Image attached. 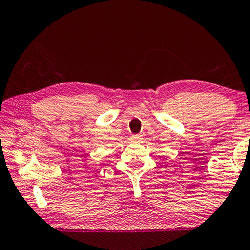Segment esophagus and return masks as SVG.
I'll list each match as a JSON object with an SVG mask.
<instances>
[{
    "instance_id": "1",
    "label": "esophagus",
    "mask_w": 250,
    "mask_h": 250,
    "mask_svg": "<svg viewBox=\"0 0 250 250\" xmlns=\"http://www.w3.org/2000/svg\"><path fill=\"white\" fill-rule=\"evenodd\" d=\"M131 140H132L133 143H138V142H140V140H142V136H140V135L132 136V137H131Z\"/></svg>"
}]
</instances>
